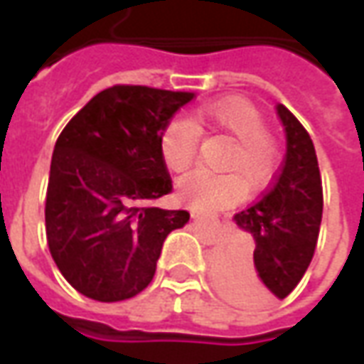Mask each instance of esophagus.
<instances>
[{
	"label": "esophagus",
	"instance_id": "1",
	"mask_svg": "<svg viewBox=\"0 0 364 364\" xmlns=\"http://www.w3.org/2000/svg\"><path fill=\"white\" fill-rule=\"evenodd\" d=\"M193 218L200 222H213V224L218 222V216H213V214H203V213H193Z\"/></svg>",
	"mask_w": 364,
	"mask_h": 364
}]
</instances>
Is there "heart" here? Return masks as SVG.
<instances>
[{
    "mask_svg": "<svg viewBox=\"0 0 364 364\" xmlns=\"http://www.w3.org/2000/svg\"><path fill=\"white\" fill-rule=\"evenodd\" d=\"M198 127L222 130L234 138L224 159L226 169L240 173H213L208 169H193L179 177L177 197L195 208H222L244 195V189H259L273 177L279 166V148L265 130L263 114L245 99L230 97L203 107L195 117L173 119L161 132L159 150L169 171H183L197 156ZM245 179L242 180L241 177Z\"/></svg>",
    "mask_w": 364,
    "mask_h": 364,
    "instance_id": "b5f03b06",
    "label": "heart"
}]
</instances>
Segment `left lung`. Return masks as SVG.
I'll return each mask as SVG.
<instances>
[{
  "label": "left lung",
  "mask_w": 364,
  "mask_h": 364,
  "mask_svg": "<svg viewBox=\"0 0 364 364\" xmlns=\"http://www.w3.org/2000/svg\"><path fill=\"white\" fill-rule=\"evenodd\" d=\"M274 111L287 138L281 173L255 205L234 216L255 240L253 261L228 250L213 267L218 290L244 306L289 296L304 277L320 234L323 197L312 138L284 105Z\"/></svg>",
  "instance_id": "1"
}]
</instances>
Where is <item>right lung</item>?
I'll list each match as a JSON object with an SVG mask.
<instances>
[{"instance_id":"obj_1","label":"right lung","mask_w":364,"mask_h":364,"mask_svg":"<svg viewBox=\"0 0 364 364\" xmlns=\"http://www.w3.org/2000/svg\"><path fill=\"white\" fill-rule=\"evenodd\" d=\"M195 93L114 85L97 93L56 140L46 191V240L72 287L99 302L142 292L169 232L187 210L142 206L171 191L159 138Z\"/></svg>"}]
</instances>
